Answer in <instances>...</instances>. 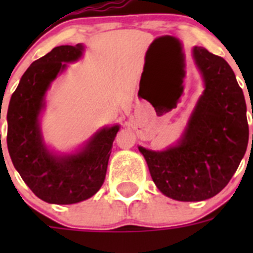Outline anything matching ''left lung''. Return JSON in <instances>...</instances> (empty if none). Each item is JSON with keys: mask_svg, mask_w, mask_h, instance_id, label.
Segmentation results:
<instances>
[{"mask_svg": "<svg viewBox=\"0 0 253 253\" xmlns=\"http://www.w3.org/2000/svg\"><path fill=\"white\" fill-rule=\"evenodd\" d=\"M193 57L205 90L181 140L161 152L138 147L158 190L178 202H202L220 193L249 143L246 100L229 64L203 46L193 49Z\"/></svg>", "mask_w": 253, "mask_h": 253, "instance_id": "8db88e82", "label": "left lung"}]
</instances>
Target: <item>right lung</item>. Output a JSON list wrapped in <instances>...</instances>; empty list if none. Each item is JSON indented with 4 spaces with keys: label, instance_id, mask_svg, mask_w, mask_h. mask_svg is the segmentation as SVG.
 Here are the masks:
<instances>
[{
    "label": "right lung",
    "instance_id": "obj_1",
    "mask_svg": "<svg viewBox=\"0 0 253 253\" xmlns=\"http://www.w3.org/2000/svg\"><path fill=\"white\" fill-rule=\"evenodd\" d=\"M84 45H60L33 62L12 93L7 110V148L13 166L30 190L50 204H75L95 195L106 176L119 125L104 128L77 153L55 156L39 128L44 96L58 73L81 58Z\"/></svg>",
    "mask_w": 253,
    "mask_h": 253
}]
</instances>
